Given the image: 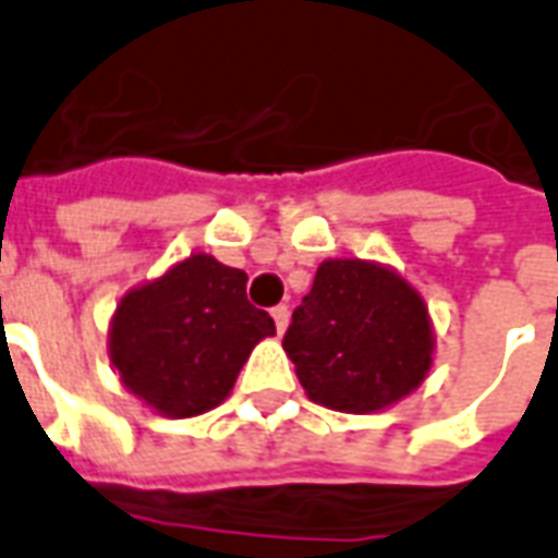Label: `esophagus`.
<instances>
[{
	"mask_svg": "<svg viewBox=\"0 0 558 558\" xmlns=\"http://www.w3.org/2000/svg\"><path fill=\"white\" fill-rule=\"evenodd\" d=\"M271 319L278 325V333H283L287 331V325H290V307H287V304H278V307L271 311Z\"/></svg>",
	"mask_w": 558,
	"mask_h": 558,
	"instance_id": "34e87169",
	"label": "esophagus"
}]
</instances>
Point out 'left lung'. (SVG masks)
Here are the masks:
<instances>
[{
    "label": "left lung",
    "mask_w": 558,
    "mask_h": 558,
    "mask_svg": "<svg viewBox=\"0 0 558 558\" xmlns=\"http://www.w3.org/2000/svg\"><path fill=\"white\" fill-rule=\"evenodd\" d=\"M313 402L349 414L393 405L426 378L432 325L420 292L366 259H325L283 333Z\"/></svg>",
    "instance_id": "8db88e82"
}]
</instances>
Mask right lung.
<instances>
[{
    "instance_id": "add662e5",
    "label": "right lung",
    "mask_w": 558,
    "mask_h": 558,
    "mask_svg": "<svg viewBox=\"0 0 558 558\" xmlns=\"http://www.w3.org/2000/svg\"><path fill=\"white\" fill-rule=\"evenodd\" d=\"M247 275L195 254L123 295L109 354L121 381L165 416H197L225 402L242 363L275 319L245 295Z\"/></svg>"
}]
</instances>
